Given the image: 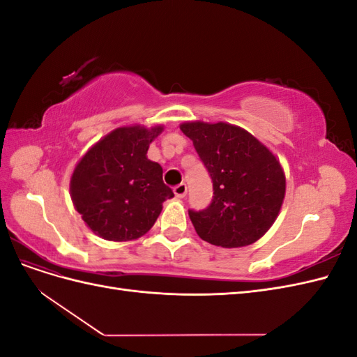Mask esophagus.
<instances>
[{"instance_id": "34e87169", "label": "esophagus", "mask_w": 357, "mask_h": 357, "mask_svg": "<svg viewBox=\"0 0 357 357\" xmlns=\"http://www.w3.org/2000/svg\"><path fill=\"white\" fill-rule=\"evenodd\" d=\"M186 193H188V186L185 185V183H181V185H178V186L174 188V195H176L177 198H185Z\"/></svg>"}]
</instances>
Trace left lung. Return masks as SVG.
Listing matches in <instances>:
<instances>
[{
	"label": "left lung",
	"instance_id": "1",
	"mask_svg": "<svg viewBox=\"0 0 357 357\" xmlns=\"http://www.w3.org/2000/svg\"><path fill=\"white\" fill-rule=\"evenodd\" d=\"M213 180V201L189 211L197 234L213 245L235 248L256 243L282 210L286 176L277 156L244 128L226 122H183Z\"/></svg>",
	"mask_w": 357,
	"mask_h": 357
}]
</instances>
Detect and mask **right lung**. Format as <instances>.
Masks as SVG:
<instances>
[{"mask_svg": "<svg viewBox=\"0 0 357 357\" xmlns=\"http://www.w3.org/2000/svg\"><path fill=\"white\" fill-rule=\"evenodd\" d=\"M164 125H128L96 142L75 165L70 180L74 208L86 226L107 241H131L155 225L164 201L174 197L162 167L147 158Z\"/></svg>", "mask_w": 357, "mask_h": 357, "instance_id": "obj_1", "label": "right lung"}]
</instances>
